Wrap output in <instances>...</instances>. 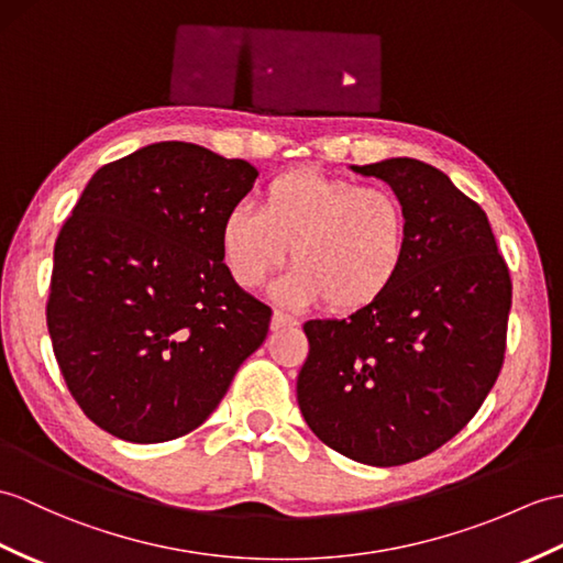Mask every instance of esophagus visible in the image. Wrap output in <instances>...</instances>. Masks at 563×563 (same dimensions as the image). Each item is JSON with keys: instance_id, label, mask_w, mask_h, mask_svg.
Wrapping results in <instances>:
<instances>
[{"instance_id": "esophagus-1", "label": "esophagus", "mask_w": 563, "mask_h": 563, "mask_svg": "<svg viewBox=\"0 0 563 563\" xmlns=\"http://www.w3.org/2000/svg\"><path fill=\"white\" fill-rule=\"evenodd\" d=\"M292 325H297V319L295 317H290V313H285V311H273V317H271V331H285V329H292Z\"/></svg>"}]
</instances>
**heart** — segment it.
I'll return each mask as SVG.
<instances>
[{"instance_id":"obj_1","label":"heart","mask_w":563,"mask_h":563,"mask_svg":"<svg viewBox=\"0 0 563 563\" xmlns=\"http://www.w3.org/2000/svg\"><path fill=\"white\" fill-rule=\"evenodd\" d=\"M218 238L222 264L238 285L266 283L290 246L295 266L273 285V297L287 307L325 302L352 313L382 302L398 283L410 213L390 189L297 169L268 181L258 211L230 208Z\"/></svg>"}]
</instances>
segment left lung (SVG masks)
<instances>
[{
    "label": "left lung",
    "instance_id": "left-lung-1",
    "mask_svg": "<svg viewBox=\"0 0 563 563\" xmlns=\"http://www.w3.org/2000/svg\"><path fill=\"white\" fill-rule=\"evenodd\" d=\"M350 169L402 199L408 261L382 302L305 323L297 402L325 446L394 467L443 446L485 402L504 364L511 278L487 213L441 169L415 158Z\"/></svg>",
    "mask_w": 563,
    "mask_h": 563
}]
</instances>
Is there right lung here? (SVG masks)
I'll use <instances>...</instances> for the list:
<instances>
[{
	"mask_svg": "<svg viewBox=\"0 0 563 563\" xmlns=\"http://www.w3.org/2000/svg\"><path fill=\"white\" fill-rule=\"evenodd\" d=\"M258 177L163 141L100 167L55 244L47 331L71 396L134 443L189 434L266 341L271 309L232 280L220 222Z\"/></svg>",
	"mask_w": 563,
	"mask_h": 563,
	"instance_id": "add662e5",
	"label": "right lung"
}]
</instances>
